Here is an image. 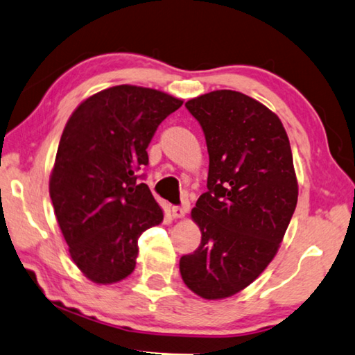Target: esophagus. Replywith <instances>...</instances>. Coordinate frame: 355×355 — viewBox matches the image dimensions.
I'll return each mask as SVG.
<instances>
[{
    "instance_id": "34e87169",
    "label": "esophagus",
    "mask_w": 355,
    "mask_h": 355,
    "mask_svg": "<svg viewBox=\"0 0 355 355\" xmlns=\"http://www.w3.org/2000/svg\"><path fill=\"white\" fill-rule=\"evenodd\" d=\"M171 214L173 218H182L186 216V208H182V206H172Z\"/></svg>"
}]
</instances>
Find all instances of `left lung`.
<instances>
[{
  "label": "left lung",
  "instance_id": "8db88e82",
  "mask_svg": "<svg viewBox=\"0 0 355 355\" xmlns=\"http://www.w3.org/2000/svg\"><path fill=\"white\" fill-rule=\"evenodd\" d=\"M209 153L208 191L191 217L202 242L182 256L184 284L205 300L248 287L273 261L298 202L292 149L281 119L250 96L217 89L186 102Z\"/></svg>",
  "mask_w": 355,
  "mask_h": 355
}]
</instances>
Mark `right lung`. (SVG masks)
I'll use <instances>...</instances> for the list:
<instances>
[{"label":"right lung","instance_id":"right-lung-1","mask_svg":"<svg viewBox=\"0 0 355 355\" xmlns=\"http://www.w3.org/2000/svg\"><path fill=\"white\" fill-rule=\"evenodd\" d=\"M183 101L164 92L116 85L89 96L63 128L49 196L77 268L96 284L130 275L138 239L163 222V209L138 169L158 125Z\"/></svg>","mask_w":355,"mask_h":355}]
</instances>
